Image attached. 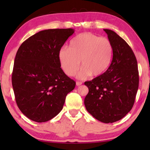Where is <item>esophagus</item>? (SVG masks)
<instances>
[{
  "mask_svg": "<svg viewBox=\"0 0 150 150\" xmlns=\"http://www.w3.org/2000/svg\"><path fill=\"white\" fill-rule=\"evenodd\" d=\"M76 84L77 86H80L82 85V82H80V81H76Z\"/></svg>",
  "mask_w": 150,
  "mask_h": 150,
  "instance_id": "1",
  "label": "esophagus"
}]
</instances>
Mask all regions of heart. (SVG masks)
<instances>
[{"mask_svg":"<svg viewBox=\"0 0 150 150\" xmlns=\"http://www.w3.org/2000/svg\"><path fill=\"white\" fill-rule=\"evenodd\" d=\"M113 56V46L108 38L99 37L91 33L77 35L70 41L69 48L63 47L58 52V59L61 68L69 76L78 74L85 79L91 74L99 76L109 67ZM81 62H79V61Z\"/></svg>","mask_w":150,"mask_h":150,"instance_id":"heart-1","label":"heart"}]
</instances>
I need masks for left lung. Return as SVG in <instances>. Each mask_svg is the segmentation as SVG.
I'll list each match as a JSON object with an SVG mask.
<instances>
[{"label": "left lung", "mask_w": 150, "mask_h": 150, "mask_svg": "<svg viewBox=\"0 0 150 150\" xmlns=\"http://www.w3.org/2000/svg\"><path fill=\"white\" fill-rule=\"evenodd\" d=\"M113 46L112 60L105 72L87 81L86 109L94 118L108 124L120 120L132 109L139 88L136 57L126 41L115 32L104 29Z\"/></svg>", "instance_id": "obj_1"}]
</instances>
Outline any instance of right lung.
Masks as SVG:
<instances>
[{"instance_id": "add662e5", "label": "right lung", "mask_w": 150, "mask_h": 150, "mask_svg": "<svg viewBox=\"0 0 150 150\" xmlns=\"http://www.w3.org/2000/svg\"><path fill=\"white\" fill-rule=\"evenodd\" d=\"M74 30H44L30 37L16 53L12 86L16 103L24 115L45 122L62 110L76 83L61 68L58 52Z\"/></svg>"}]
</instances>
